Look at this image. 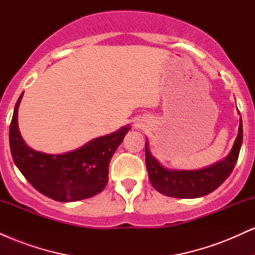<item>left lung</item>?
<instances>
[{
    "instance_id": "left-lung-1",
    "label": "left lung",
    "mask_w": 255,
    "mask_h": 255,
    "mask_svg": "<svg viewBox=\"0 0 255 255\" xmlns=\"http://www.w3.org/2000/svg\"><path fill=\"white\" fill-rule=\"evenodd\" d=\"M242 120H240L239 133L230 153L215 164L197 170H178L163 166L152 156L146 140L145 154L148 178L153 188L166 197L193 199L200 198L217 189L229 177L238 162L242 145Z\"/></svg>"
}]
</instances>
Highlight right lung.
Segmentation results:
<instances>
[{"label":"right lung","instance_id":"right-lung-1","mask_svg":"<svg viewBox=\"0 0 255 255\" xmlns=\"http://www.w3.org/2000/svg\"><path fill=\"white\" fill-rule=\"evenodd\" d=\"M22 95L24 92L14 108L9 127V145L14 163L26 180L45 197L62 203L83 200L103 191L109 180L111 157L124 141L130 129L129 126L92 139L67 153H44L26 145L20 134L17 109Z\"/></svg>","mask_w":255,"mask_h":255}]
</instances>
